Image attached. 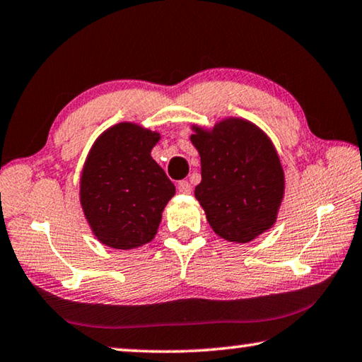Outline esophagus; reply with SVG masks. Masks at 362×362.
<instances>
[{
    "mask_svg": "<svg viewBox=\"0 0 362 362\" xmlns=\"http://www.w3.org/2000/svg\"><path fill=\"white\" fill-rule=\"evenodd\" d=\"M177 188H179V192L182 194H189V193H192V185H189V182H187V180L179 182V185H177Z\"/></svg>",
    "mask_w": 362,
    "mask_h": 362,
    "instance_id": "esophagus-1",
    "label": "esophagus"
}]
</instances>
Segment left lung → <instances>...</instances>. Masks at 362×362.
Masks as SVG:
<instances>
[{
  "label": "left lung",
  "mask_w": 362,
  "mask_h": 362,
  "mask_svg": "<svg viewBox=\"0 0 362 362\" xmlns=\"http://www.w3.org/2000/svg\"><path fill=\"white\" fill-rule=\"evenodd\" d=\"M201 158L194 196L220 238L249 243L268 231L284 198V170L269 137L254 122L225 118L212 129L192 126Z\"/></svg>",
  "instance_id": "1"
}]
</instances>
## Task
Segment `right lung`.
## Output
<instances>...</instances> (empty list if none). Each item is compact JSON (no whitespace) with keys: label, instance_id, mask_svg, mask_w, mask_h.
I'll return each mask as SVG.
<instances>
[{"label":"right lung","instance_id":"1","mask_svg":"<svg viewBox=\"0 0 362 362\" xmlns=\"http://www.w3.org/2000/svg\"><path fill=\"white\" fill-rule=\"evenodd\" d=\"M161 136L118 122L100 134L79 179V201L94 236L113 249H136L155 238L174 183L151 158Z\"/></svg>","mask_w":362,"mask_h":362}]
</instances>
